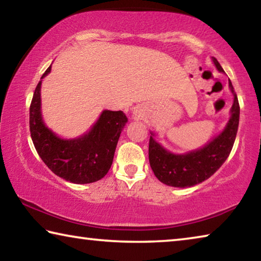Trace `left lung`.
Segmentation results:
<instances>
[{"label": "left lung", "instance_id": "obj_1", "mask_svg": "<svg viewBox=\"0 0 261 261\" xmlns=\"http://www.w3.org/2000/svg\"><path fill=\"white\" fill-rule=\"evenodd\" d=\"M213 62L220 72H224L215 57ZM229 87L233 94L231 117L224 130L206 146L187 154H173L154 140L153 134L149 137V165L160 182L175 188L193 187L210 178L227 160L235 143L240 123V103L230 81Z\"/></svg>", "mask_w": 261, "mask_h": 261}]
</instances>
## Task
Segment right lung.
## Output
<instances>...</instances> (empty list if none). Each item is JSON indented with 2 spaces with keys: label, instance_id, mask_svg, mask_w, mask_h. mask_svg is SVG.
Returning a JSON list of instances; mask_svg holds the SVG:
<instances>
[{
  "label": "right lung",
  "instance_id": "obj_1",
  "mask_svg": "<svg viewBox=\"0 0 261 261\" xmlns=\"http://www.w3.org/2000/svg\"><path fill=\"white\" fill-rule=\"evenodd\" d=\"M51 65L42 77L50 72ZM41 81L30 106L31 138L46 166L65 180L76 184L96 182L106 176L127 118L123 112L103 110L93 127L77 139H61L48 129L41 116Z\"/></svg>",
  "mask_w": 261,
  "mask_h": 261
}]
</instances>
